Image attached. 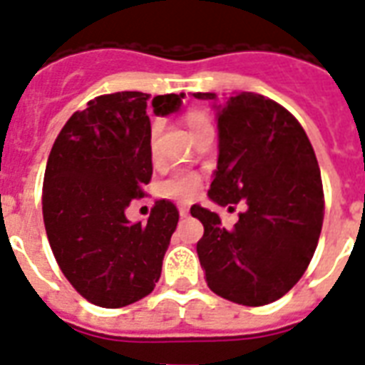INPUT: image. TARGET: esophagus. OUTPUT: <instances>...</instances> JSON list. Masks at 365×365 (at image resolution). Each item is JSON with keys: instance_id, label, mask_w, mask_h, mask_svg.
<instances>
[{"instance_id": "34e87169", "label": "esophagus", "mask_w": 365, "mask_h": 365, "mask_svg": "<svg viewBox=\"0 0 365 365\" xmlns=\"http://www.w3.org/2000/svg\"><path fill=\"white\" fill-rule=\"evenodd\" d=\"M188 211H190V209H188V205H179L180 217H186V215H188Z\"/></svg>"}]
</instances>
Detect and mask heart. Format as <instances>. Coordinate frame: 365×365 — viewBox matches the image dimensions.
Instances as JSON below:
<instances>
[{"label":"heart","mask_w":365,"mask_h":365,"mask_svg":"<svg viewBox=\"0 0 365 365\" xmlns=\"http://www.w3.org/2000/svg\"><path fill=\"white\" fill-rule=\"evenodd\" d=\"M186 123L190 127L192 133H196L197 129H203V127L211 125L209 120L202 112H188L186 115ZM158 129L160 125L154 123L152 127V148H154V144H156V135H158ZM202 188V179H200V175L197 173H192V171H177L173 173L169 179H165L160 185V194L165 197H173V200H180V202H188L192 197L197 196V192Z\"/></svg>","instance_id":"b5f03b06"}]
</instances>
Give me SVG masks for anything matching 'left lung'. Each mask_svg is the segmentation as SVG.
<instances>
[{
  "label": "left lung",
  "mask_w": 365,
  "mask_h": 365,
  "mask_svg": "<svg viewBox=\"0 0 365 365\" xmlns=\"http://www.w3.org/2000/svg\"><path fill=\"white\" fill-rule=\"evenodd\" d=\"M217 101L215 93H194ZM217 108L219 160L207 196L245 202L234 228L192 205L203 225L196 251L209 289L245 307L274 303L297 284L314 255L324 222V188L314 148L293 115L257 93ZM232 209V207H228Z\"/></svg>",
  "instance_id": "1"
}]
</instances>
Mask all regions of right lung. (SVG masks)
<instances>
[{
  "label": "right lung",
  "instance_id": "add662e5",
  "mask_svg": "<svg viewBox=\"0 0 365 365\" xmlns=\"http://www.w3.org/2000/svg\"><path fill=\"white\" fill-rule=\"evenodd\" d=\"M150 95H103L76 112L51 148L43 179V222L62 274L89 303L120 309L146 297L162 274L179 211L168 200L148 222L125 209L152 179ZM185 98L158 95L154 114L177 112Z\"/></svg>",
  "mask_w": 365,
  "mask_h": 365
}]
</instances>
